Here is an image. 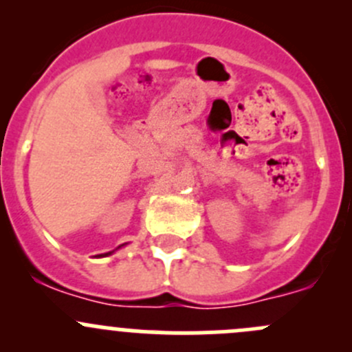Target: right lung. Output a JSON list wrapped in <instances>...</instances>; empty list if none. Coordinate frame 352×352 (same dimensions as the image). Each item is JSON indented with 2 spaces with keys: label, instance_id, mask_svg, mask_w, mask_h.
I'll list each match as a JSON object with an SVG mask.
<instances>
[{
  "label": "right lung",
  "instance_id": "1",
  "mask_svg": "<svg viewBox=\"0 0 352 352\" xmlns=\"http://www.w3.org/2000/svg\"><path fill=\"white\" fill-rule=\"evenodd\" d=\"M109 254H110V252H109ZM109 254H104V255H109Z\"/></svg>",
  "mask_w": 352,
  "mask_h": 352
}]
</instances>
